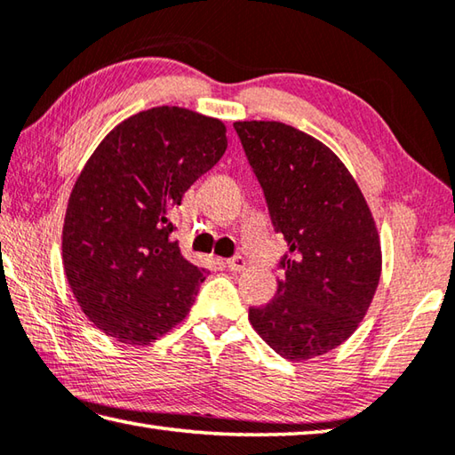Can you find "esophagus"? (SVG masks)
I'll list each match as a JSON object with an SVG mask.
<instances>
[{"instance_id":"esophagus-1","label":"esophagus","mask_w":455,"mask_h":455,"mask_svg":"<svg viewBox=\"0 0 455 455\" xmlns=\"http://www.w3.org/2000/svg\"><path fill=\"white\" fill-rule=\"evenodd\" d=\"M226 265H228V269H229V271H243V269H245V265H247V261H245V257H242V255H235V257H231V259H228V261H226Z\"/></svg>"}]
</instances>
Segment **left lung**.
I'll use <instances>...</instances> for the list:
<instances>
[{"mask_svg":"<svg viewBox=\"0 0 455 455\" xmlns=\"http://www.w3.org/2000/svg\"><path fill=\"white\" fill-rule=\"evenodd\" d=\"M271 226L289 251L275 299L250 321L289 361L329 353L363 321L380 279V242L353 176L313 136L283 123H234Z\"/></svg>","mask_w":455,"mask_h":455,"instance_id":"8db88e82","label":"left lung"}]
</instances>
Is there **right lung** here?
I'll list each match as a JSON object with an SVG mask.
<instances>
[{"label":"right lung","mask_w":455,"mask_h":455,"mask_svg":"<svg viewBox=\"0 0 455 455\" xmlns=\"http://www.w3.org/2000/svg\"><path fill=\"white\" fill-rule=\"evenodd\" d=\"M228 148L226 126L180 107L126 118L76 178L63 265L83 313L126 345H150L184 319L205 279L174 242L172 213Z\"/></svg>","instance_id":"add662e5"}]
</instances>
